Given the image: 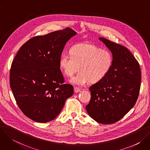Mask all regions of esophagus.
Wrapping results in <instances>:
<instances>
[{"label":"esophagus","mask_w":150,"mask_h":150,"mask_svg":"<svg viewBox=\"0 0 150 150\" xmlns=\"http://www.w3.org/2000/svg\"><path fill=\"white\" fill-rule=\"evenodd\" d=\"M81 91V90L77 87H74V92L75 93H79Z\"/></svg>","instance_id":"34e87169"}]
</instances>
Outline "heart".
I'll use <instances>...</instances> for the list:
<instances>
[{"mask_svg":"<svg viewBox=\"0 0 150 150\" xmlns=\"http://www.w3.org/2000/svg\"><path fill=\"white\" fill-rule=\"evenodd\" d=\"M71 56L61 55L59 65L66 76L71 77L78 69L80 72L70 82L83 86L90 81L97 83L103 80L110 71L113 57L108 50H101L91 44L83 43L74 46L70 50Z\"/></svg>","mask_w":150,"mask_h":150,"instance_id":"1","label":"heart"}]
</instances>
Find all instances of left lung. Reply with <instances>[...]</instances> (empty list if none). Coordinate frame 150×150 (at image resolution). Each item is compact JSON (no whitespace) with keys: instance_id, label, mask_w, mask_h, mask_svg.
<instances>
[{"instance_id":"8db88e82","label":"left lung","mask_w":150,"mask_h":150,"mask_svg":"<svg viewBox=\"0 0 150 150\" xmlns=\"http://www.w3.org/2000/svg\"><path fill=\"white\" fill-rule=\"evenodd\" d=\"M98 39L112 52L113 63L108 75L90 87L91 97L85 109L98 123L112 124L135 104L141 87V69L127 48L103 37Z\"/></svg>"}]
</instances>
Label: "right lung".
Masks as SVG:
<instances>
[{
  "label": "right lung",
  "mask_w": 150,
  "mask_h": 150,
  "mask_svg": "<svg viewBox=\"0 0 150 150\" xmlns=\"http://www.w3.org/2000/svg\"><path fill=\"white\" fill-rule=\"evenodd\" d=\"M76 33L70 28L34 37L21 47L10 71V87L20 110L31 120L46 123L60 113L73 86L64 84L59 65L67 42Z\"/></svg>",
  "instance_id": "add662e5"
}]
</instances>
